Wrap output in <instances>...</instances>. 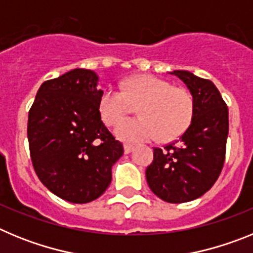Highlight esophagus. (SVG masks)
<instances>
[{"instance_id": "34e87169", "label": "esophagus", "mask_w": 253, "mask_h": 253, "mask_svg": "<svg viewBox=\"0 0 253 253\" xmlns=\"http://www.w3.org/2000/svg\"><path fill=\"white\" fill-rule=\"evenodd\" d=\"M133 149H134V147L131 146V144H124V152H125V153H126V154L130 153V152L133 151Z\"/></svg>"}]
</instances>
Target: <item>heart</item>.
Returning <instances> with one entry per match:
<instances>
[{
  "instance_id": "b5f03b06",
  "label": "heart",
  "mask_w": 253,
  "mask_h": 253,
  "mask_svg": "<svg viewBox=\"0 0 253 253\" xmlns=\"http://www.w3.org/2000/svg\"><path fill=\"white\" fill-rule=\"evenodd\" d=\"M138 105L140 118L124 120L115 129L116 137L124 142H147L158 137L162 142L177 139L190 126L195 110L189 91L153 75L129 78L122 91L104 90L97 110L102 123L113 126Z\"/></svg>"
}]
</instances>
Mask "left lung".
Instances as JSON below:
<instances>
[{"label":"left lung","instance_id":"8db88e82","mask_svg":"<svg viewBox=\"0 0 253 253\" xmlns=\"http://www.w3.org/2000/svg\"><path fill=\"white\" fill-rule=\"evenodd\" d=\"M194 99L193 122L180 139L153 149L146 177L153 194L172 204L204 195L218 180L225 160L228 107L215 84L189 71H173Z\"/></svg>","mask_w":253,"mask_h":253}]
</instances>
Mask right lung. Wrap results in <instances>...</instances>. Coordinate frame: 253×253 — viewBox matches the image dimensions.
<instances>
[{"instance_id": "1", "label": "right lung", "mask_w": 253, "mask_h": 253, "mask_svg": "<svg viewBox=\"0 0 253 253\" xmlns=\"http://www.w3.org/2000/svg\"><path fill=\"white\" fill-rule=\"evenodd\" d=\"M97 84L93 71L72 69L44 82L29 111V148L38 177L75 204L105 193L114 163L124 153L99 115Z\"/></svg>"}]
</instances>
